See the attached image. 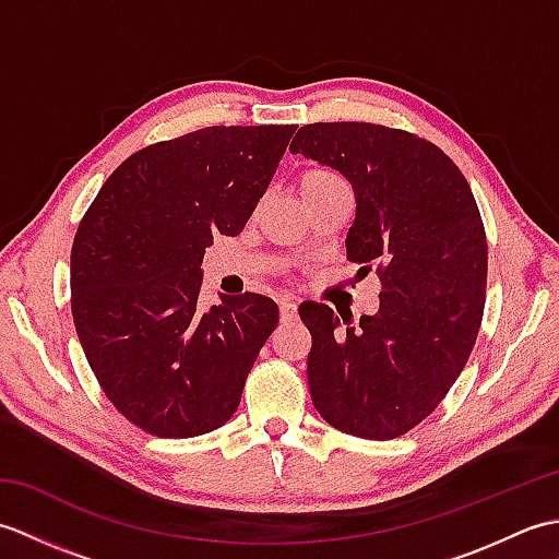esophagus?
I'll return each instance as SVG.
<instances>
[{
    "instance_id": "1",
    "label": "esophagus",
    "mask_w": 559,
    "mask_h": 559,
    "mask_svg": "<svg viewBox=\"0 0 559 559\" xmlns=\"http://www.w3.org/2000/svg\"><path fill=\"white\" fill-rule=\"evenodd\" d=\"M281 322L283 324L298 322V305L290 302V300H283L281 302Z\"/></svg>"
}]
</instances>
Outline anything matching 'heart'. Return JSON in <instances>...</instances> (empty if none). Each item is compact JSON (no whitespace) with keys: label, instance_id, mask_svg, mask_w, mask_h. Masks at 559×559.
<instances>
[{"label":"heart","instance_id":"heart-1","mask_svg":"<svg viewBox=\"0 0 559 559\" xmlns=\"http://www.w3.org/2000/svg\"><path fill=\"white\" fill-rule=\"evenodd\" d=\"M338 185H346L341 180V177L329 170V168H307L300 177H298V192L300 199H310L326 192L331 187H338Z\"/></svg>","mask_w":559,"mask_h":559}]
</instances>
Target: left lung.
Here are the masks:
<instances>
[{"label": "left lung", "instance_id": "obj_1", "mask_svg": "<svg viewBox=\"0 0 559 559\" xmlns=\"http://www.w3.org/2000/svg\"><path fill=\"white\" fill-rule=\"evenodd\" d=\"M290 151L353 185L346 252L360 278L374 266L382 283L377 314L358 326L329 305H300L314 408L341 432L401 437L439 406L476 346L488 283L478 204L454 160L403 129L305 124Z\"/></svg>", "mask_w": 559, "mask_h": 559}]
</instances>
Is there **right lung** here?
<instances>
[{"instance_id": "obj_1", "label": "right lung", "mask_w": 559, "mask_h": 559, "mask_svg": "<svg viewBox=\"0 0 559 559\" xmlns=\"http://www.w3.org/2000/svg\"><path fill=\"white\" fill-rule=\"evenodd\" d=\"M295 124L206 127L132 153L71 247V314L105 396L129 423L185 439L233 418L278 305L223 295L199 310L213 235H237Z\"/></svg>"}]
</instances>
